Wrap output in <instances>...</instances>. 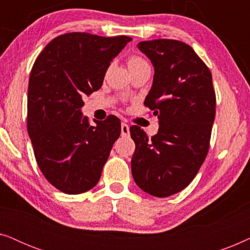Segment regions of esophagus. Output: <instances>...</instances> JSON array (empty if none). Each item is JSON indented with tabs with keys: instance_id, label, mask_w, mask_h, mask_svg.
<instances>
[{
	"instance_id": "34e87169",
	"label": "esophagus",
	"mask_w": 250,
	"mask_h": 250,
	"mask_svg": "<svg viewBox=\"0 0 250 250\" xmlns=\"http://www.w3.org/2000/svg\"><path fill=\"white\" fill-rule=\"evenodd\" d=\"M121 133L122 136H128L129 134V126L126 123H122L121 125Z\"/></svg>"
}]
</instances>
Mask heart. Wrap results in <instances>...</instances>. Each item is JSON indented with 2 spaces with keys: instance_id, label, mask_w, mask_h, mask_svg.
<instances>
[{
  "instance_id": "b5f03b06",
  "label": "heart",
  "mask_w": 250,
  "mask_h": 250,
  "mask_svg": "<svg viewBox=\"0 0 250 250\" xmlns=\"http://www.w3.org/2000/svg\"><path fill=\"white\" fill-rule=\"evenodd\" d=\"M127 64H128V68L129 69H134V68H139V67H142V66H146V63L145 59H142V58L140 57H136V56H133L128 59L127 61Z\"/></svg>"
}]
</instances>
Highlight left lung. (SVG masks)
I'll return each instance as SVG.
<instances>
[{
    "label": "left lung",
    "instance_id": "8db88e82",
    "mask_svg": "<svg viewBox=\"0 0 250 250\" xmlns=\"http://www.w3.org/2000/svg\"><path fill=\"white\" fill-rule=\"evenodd\" d=\"M138 47L155 69L145 104L158 117L159 129L149 139L139 126L129 128L135 143L132 175L140 189L164 198L189 186L206 158L216 104L213 78L180 41H146Z\"/></svg>",
    "mask_w": 250,
    "mask_h": 250
}]
</instances>
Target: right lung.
Segmentation results:
<instances>
[{
	"instance_id": "right-lung-1",
	"label": "right lung",
	"mask_w": 250,
	"mask_h": 250,
	"mask_svg": "<svg viewBox=\"0 0 250 250\" xmlns=\"http://www.w3.org/2000/svg\"><path fill=\"white\" fill-rule=\"evenodd\" d=\"M131 41L64 34L44 47L30 71L27 129L34 155L45 179L64 193H83L97 186L121 135L115 116L88 124L82 97L102 86L112 59Z\"/></svg>"
}]
</instances>
